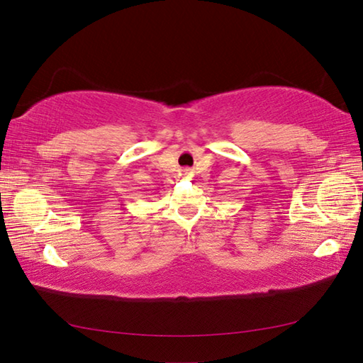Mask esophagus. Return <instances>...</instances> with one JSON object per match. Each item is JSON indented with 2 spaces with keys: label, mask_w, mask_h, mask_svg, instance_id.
<instances>
[{
  "label": "esophagus",
  "mask_w": 363,
  "mask_h": 363,
  "mask_svg": "<svg viewBox=\"0 0 363 363\" xmlns=\"http://www.w3.org/2000/svg\"><path fill=\"white\" fill-rule=\"evenodd\" d=\"M184 174H187V176H189V174H190V173H189V169H184Z\"/></svg>",
  "instance_id": "1"
}]
</instances>
